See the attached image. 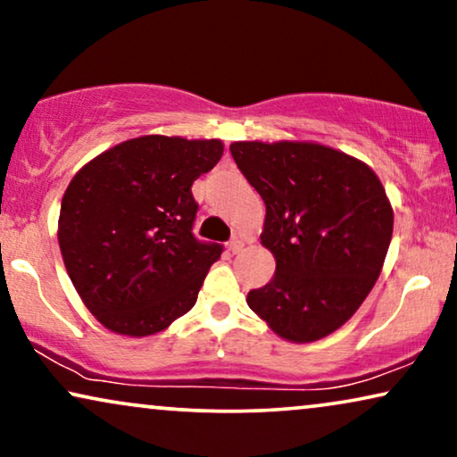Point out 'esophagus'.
<instances>
[{"label": "esophagus", "mask_w": 457, "mask_h": 457, "mask_svg": "<svg viewBox=\"0 0 457 457\" xmlns=\"http://www.w3.org/2000/svg\"><path fill=\"white\" fill-rule=\"evenodd\" d=\"M243 245H245V243H243L241 237H233V239H230V243H228V249L233 253H239L241 249H243Z\"/></svg>", "instance_id": "obj_1"}]
</instances>
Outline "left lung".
<instances>
[{"label": "left lung", "mask_w": 457, "mask_h": 457, "mask_svg": "<svg viewBox=\"0 0 457 457\" xmlns=\"http://www.w3.org/2000/svg\"><path fill=\"white\" fill-rule=\"evenodd\" d=\"M237 168L266 204L272 280L247 305L274 333L312 343L343 327L377 283L393 235L385 187L364 162L318 143L239 141Z\"/></svg>", "instance_id": "8db88e82"}]
</instances>
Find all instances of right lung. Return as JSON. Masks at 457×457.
Instances as JSON below:
<instances>
[{
	"instance_id": "obj_1",
	"label": "right lung",
	"mask_w": 457,
	"mask_h": 457,
	"mask_svg": "<svg viewBox=\"0 0 457 457\" xmlns=\"http://www.w3.org/2000/svg\"><path fill=\"white\" fill-rule=\"evenodd\" d=\"M222 141L145 135L99 154L62 197L58 241L87 310L112 333H160L197 302L220 243L193 235V180Z\"/></svg>"
}]
</instances>
